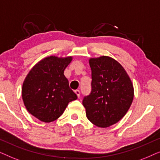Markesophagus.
Segmentation results:
<instances>
[{
    "label": "esophagus",
    "instance_id": "34e87169",
    "mask_svg": "<svg viewBox=\"0 0 160 160\" xmlns=\"http://www.w3.org/2000/svg\"><path fill=\"white\" fill-rule=\"evenodd\" d=\"M74 93H76L77 97H78V98L80 97V91H79V90H76L75 91H74Z\"/></svg>",
    "mask_w": 160,
    "mask_h": 160
}]
</instances>
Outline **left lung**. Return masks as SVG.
<instances>
[{"mask_svg":"<svg viewBox=\"0 0 160 160\" xmlns=\"http://www.w3.org/2000/svg\"><path fill=\"white\" fill-rule=\"evenodd\" d=\"M91 92L82 100L86 117L96 126L106 128L126 115L132 103L134 88L122 66L111 57L91 58Z\"/></svg>","mask_w":160,"mask_h":160,"instance_id":"left-lung-1","label":"left lung"}]
</instances>
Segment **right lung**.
Segmentation results:
<instances>
[{"label": "right lung", "mask_w": 160, "mask_h": 160, "mask_svg": "<svg viewBox=\"0 0 160 160\" xmlns=\"http://www.w3.org/2000/svg\"><path fill=\"white\" fill-rule=\"evenodd\" d=\"M72 58L46 57L36 63L25 78L22 88L24 105L41 121L50 123L58 119L68 104L78 98L63 74Z\"/></svg>", "instance_id": "add662e5"}]
</instances>
